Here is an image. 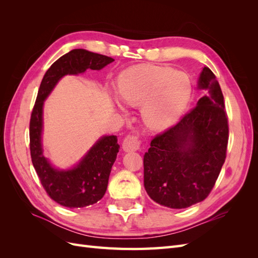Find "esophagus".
<instances>
[{"mask_svg": "<svg viewBox=\"0 0 258 258\" xmlns=\"http://www.w3.org/2000/svg\"><path fill=\"white\" fill-rule=\"evenodd\" d=\"M140 145H141V141L139 140L138 136H128L123 139L122 150L124 152L139 151Z\"/></svg>", "mask_w": 258, "mask_h": 258, "instance_id": "1", "label": "esophagus"}]
</instances>
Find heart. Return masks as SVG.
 Instances as JSON below:
<instances>
[{
  "label": "heart",
  "mask_w": 258,
  "mask_h": 258,
  "mask_svg": "<svg viewBox=\"0 0 258 258\" xmlns=\"http://www.w3.org/2000/svg\"><path fill=\"white\" fill-rule=\"evenodd\" d=\"M117 91L124 103L142 106L146 126L163 130L172 126L188 103L191 84L185 73L158 66H137L118 76Z\"/></svg>",
  "instance_id": "heart-1"
}]
</instances>
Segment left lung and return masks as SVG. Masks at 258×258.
I'll return each mask as SVG.
<instances>
[{
  "label": "left lung",
  "instance_id": "obj_1",
  "mask_svg": "<svg viewBox=\"0 0 258 258\" xmlns=\"http://www.w3.org/2000/svg\"><path fill=\"white\" fill-rule=\"evenodd\" d=\"M198 89L208 90L175 126L156 136L144 155V187L155 202L185 209L205 200L225 162L228 119L213 72L200 73Z\"/></svg>",
  "mask_w": 258,
  "mask_h": 258
}]
</instances>
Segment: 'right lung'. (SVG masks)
Instances as JSON below:
<instances>
[{
    "label": "right lung",
    "mask_w": 258,
    "mask_h": 258,
    "mask_svg": "<svg viewBox=\"0 0 258 258\" xmlns=\"http://www.w3.org/2000/svg\"><path fill=\"white\" fill-rule=\"evenodd\" d=\"M113 61L111 57L86 49H73L63 54L46 71L31 114L30 152L33 167L48 196L70 209L97 204L104 196L119 145L116 136L101 137L74 167L67 170L52 167L43 154L44 101L63 76L81 74L88 69L99 71Z\"/></svg>",
    "instance_id": "obj_1"
}]
</instances>
